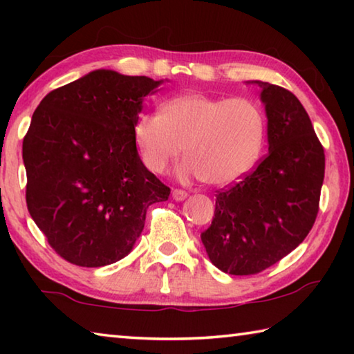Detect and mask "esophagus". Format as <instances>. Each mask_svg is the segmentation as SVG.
I'll use <instances>...</instances> for the list:
<instances>
[{"mask_svg":"<svg viewBox=\"0 0 354 354\" xmlns=\"http://www.w3.org/2000/svg\"><path fill=\"white\" fill-rule=\"evenodd\" d=\"M171 196H173V200H176V201H183V200L187 198V192L179 190V189H173V192H171Z\"/></svg>","mask_w":354,"mask_h":354,"instance_id":"34e87169","label":"esophagus"}]
</instances>
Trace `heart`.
Segmentation results:
<instances>
[{"label": "heart", "mask_w": 354, "mask_h": 354, "mask_svg": "<svg viewBox=\"0 0 354 354\" xmlns=\"http://www.w3.org/2000/svg\"><path fill=\"white\" fill-rule=\"evenodd\" d=\"M133 136L143 165L164 173L184 151L178 175L225 187L256 165L266 140V115L250 98L189 92L167 101L162 113L137 117Z\"/></svg>", "instance_id": "heart-1"}]
</instances>
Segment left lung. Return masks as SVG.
Returning a JSON list of instances; mask_svg holds the SVG:
<instances>
[{
	"label": "left lung",
	"instance_id": "obj_1",
	"mask_svg": "<svg viewBox=\"0 0 354 354\" xmlns=\"http://www.w3.org/2000/svg\"><path fill=\"white\" fill-rule=\"evenodd\" d=\"M268 154L254 171L215 195L212 225L201 232L209 259L230 274H254L301 243L319 212L325 153L292 92L262 81Z\"/></svg>",
	"mask_w": 354,
	"mask_h": 354
}]
</instances>
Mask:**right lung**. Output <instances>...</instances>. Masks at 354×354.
Here are the masks:
<instances>
[{
  "mask_svg": "<svg viewBox=\"0 0 354 354\" xmlns=\"http://www.w3.org/2000/svg\"><path fill=\"white\" fill-rule=\"evenodd\" d=\"M164 81L95 70L40 101L23 139L26 205L56 253L104 267L131 253L147 209L169 200L143 165L133 128Z\"/></svg>",
  "mask_w": 354,
  "mask_h": 354,
  "instance_id": "right-lung-1",
  "label": "right lung"
}]
</instances>
